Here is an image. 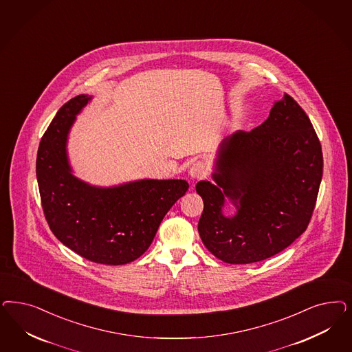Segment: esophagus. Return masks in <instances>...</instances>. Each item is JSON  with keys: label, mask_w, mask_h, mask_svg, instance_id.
I'll return each mask as SVG.
<instances>
[{"label": "esophagus", "mask_w": 352, "mask_h": 352, "mask_svg": "<svg viewBox=\"0 0 352 352\" xmlns=\"http://www.w3.org/2000/svg\"><path fill=\"white\" fill-rule=\"evenodd\" d=\"M207 172H208V170H207L206 164L202 163V162H197V163H194L193 166L190 167L189 176H190L193 180H199V179L206 177Z\"/></svg>", "instance_id": "34e87169"}]
</instances>
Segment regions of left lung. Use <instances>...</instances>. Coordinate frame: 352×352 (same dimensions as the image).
<instances>
[{"label":"left lung","instance_id":"left-lung-1","mask_svg":"<svg viewBox=\"0 0 352 352\" xmlns=\"http://www.w3.org/2000/svg\"><path fill=\"white\" fill-rule=\"evenodd\" d=\"M322 177V151L309 118L285 93L264 123L226 137L214 182H199L198 232L207 250L229 264L264 261L308 227ZM229 199L238 211L224 216Z\"/></svg>","mask_w":352,"mask_h":352}]
</instances>
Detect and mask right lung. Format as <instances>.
<instances>
[{
    "instance_id": "obj_1",
    "label": "right lung",
    "mask_w": 352,
    "mask_h": 352,
    "mask_svg": "<svg viewBox=\"0 0 352 352\" xmlns=\"http://www.w3.org/2000/svg\"><path fill=\"white\" fill-rule=\"evenodd\" d=\"M91 98L80 94L59 109L41 138L36 176L53 234L88 261L122 265L148 249L163 217L189 184L142 179L103 188L78 179L68 160V133Z\"/></svg>"
}]
</instances>
